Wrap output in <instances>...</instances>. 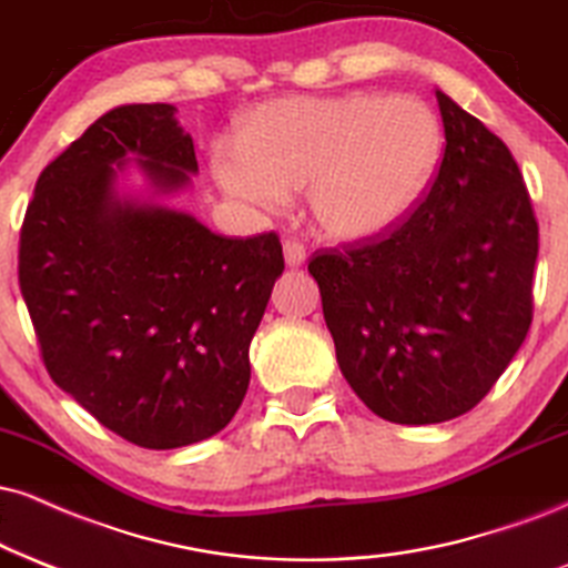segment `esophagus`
<instances>
[{"label": "esophagus", "mask_w": 568, "mask_h": 568, "mask_svg": "<svg viewBox=\"0 0 568 568\" xmlns=\"http://www.w3.org/2000/svg\"><path fill=\"white\" fill-rule=\"evenodd\" d=\"M284 261L290 268H297V265L305 263V247L297 240L284 242Z\"/></svg>", "instance_id": "1"}]
</instances>
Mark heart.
<instances>
[{
	"label": "heart",
	"mask_w": 568,
	"mask_h": 568,
	"mask_svg": "<svg viewBox=\"0 0 568 568\" xmlns=\"http://www.w3.org/2000/svg\"><path fill=\"white\" fill-rule=\"evenodd\" d=\"M437 158V118L416 97L297 94L250 110L210 163L234 200L276 210L305 189L328 240L366 242L418 205Z\"/></svg>",
	"instance_id": "b5f03b06"
}]
</instances>
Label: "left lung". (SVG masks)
Returning a JSON list of instances; mask_svg holds the SVG:
<instances>
[{
    "label": "left lung",
    "instance_id": "left-lung-1",
    "mask_svg": "<svg viewBox=\"0 0 568 568\" xmlns=\"http://www.w3.org/2000/svg\"><path fill=\"white\" fill-rule=\"evenodd\" d=\"M437 102L445 155L426 200L389 234L307 265L342 376L408 426L471 410L531 324L537 221L519 165L445 91Z\"/></svg>",
    "mask_w": 568,
    "mask_h": 568
}]
</instances>
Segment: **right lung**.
Here are the masks:
<instances>
[{"instance_id":"obj_1","label":"right lung","mask_w":568,"mask_h":568,"mask_svg":"<svg viewBox=\"0 0 568 568\" xmlns=\"http://www.w3.org/2000/svg\"><path fill=\"white\" fill-rule=\"evenodd\" d=\"M131 166L145 181L124 189ZM197 176L173 104H121L37 181L20 292L62 392L118 437L173 450L219 434L284 271L278 236L234 240L168 207Z\"/></svg>"}]
</instances>
